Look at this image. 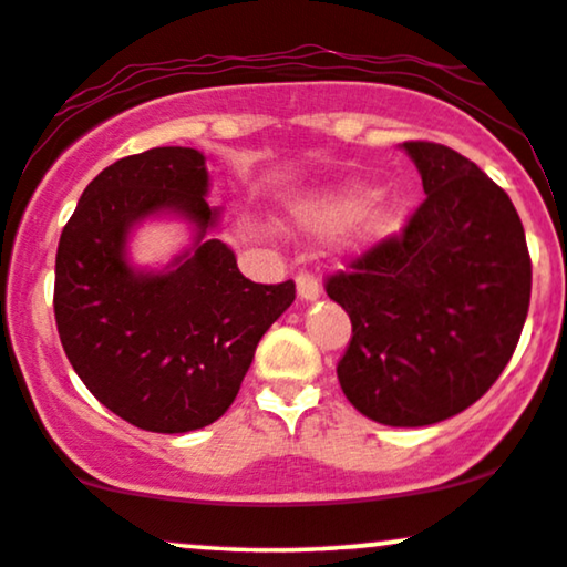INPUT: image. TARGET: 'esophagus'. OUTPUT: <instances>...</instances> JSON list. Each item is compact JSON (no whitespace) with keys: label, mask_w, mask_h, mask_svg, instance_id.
Masks as SVG:
<instances>
[{"label":"esophagus","mask_w":567,"mask_h":567,"mask_svg":"<svg viewBox=\"0 0 567 567\" xmlns=\"http://www.w3.org/2000/svg\"><path fill=\"white\" fill-rule=\"evenodd\" d=\"M296 292H298V298H301V301H306V303L317 301V298H320V282H317V279L311 275H298Z\"/></svg>","instance_id":"1"}]
</instances>
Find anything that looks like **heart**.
I'll use <instances>...</instances> for the list:
<instances>
[{
	"label": "heart",
	"mask_w": 567,
	"mask_h": 567,
	"mask_svg": "<svg viewBox=\"0 0 567 567\" xmlns=\"http://www.w3.org/2000/svg\"><path fill=\"white\" fill-rule=\"evenodd\" d=\"M408 207L392 192H365L362 184H338L298 197L288 207V224L306 237L338 231V245L349 256H365L405 229Z\"/></svg>",
	"instance_id": "b5f03b06"
}]
</instances>
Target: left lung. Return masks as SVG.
<instances>
[{
    "label": "left lung",
    "instance_id": "obj_1",
    "mask_svg": "<svg viewBox=\"0 0 567 567\" xmlns=\"http://www.w3.org/2000/svg\"><path fill=\"white\" fill-rule=\"evenodd\" d=\"M426 199L402 237L328 279L351 341L347 400L383 426H429L477 402L512 360L530 303L523 220L504 188L440 143L408 141Z\"/></svg>",
    "mask_w": 567,
    "mask_h": 567
}]
</instances>
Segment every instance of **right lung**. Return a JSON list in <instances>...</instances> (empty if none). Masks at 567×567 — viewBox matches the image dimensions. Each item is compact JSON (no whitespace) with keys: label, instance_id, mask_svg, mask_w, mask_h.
<instances>
[{"label":"right lung","instance_id":"add662e5","mask_svg":"<svg viewBox=\"0 0 567 567\" xmlns=\"http://www.w3.org/2000/svg\"><path fill=\"white\" fill-rule=\"evenodd\" d=\"M207 157L188 146L133 154L90 181L55 256V322L71 368L101 405L159 434L210 426L229 410L258 341L296 301L292 279L258 285L213 237ZM184 219L193 243L159 270L135 267L146 219Z\"/></svg>","mask_w":567,"mask_h":567}]
</instances>
